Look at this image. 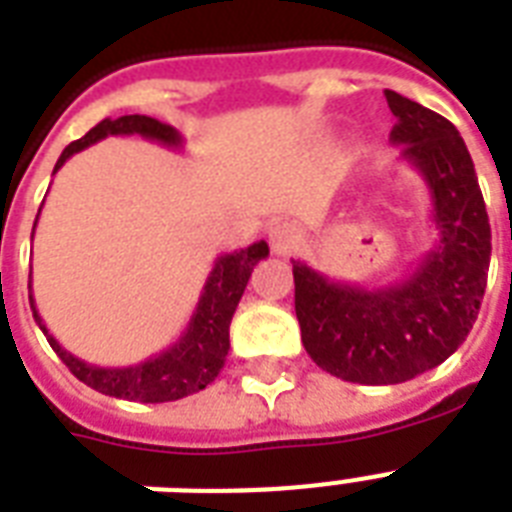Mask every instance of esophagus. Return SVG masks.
<instances>
[{
    "label": "esophagus",
    "instance_id": "obj_1",
    "mask_svg": "<svg viewBox=\"0 0 512 512\" xmlns=\"http://www.w3.org/2000/svg\"><path fill=\"white\" fill-rule=\"evenodd\" d=\"M268 239H271L273 255H292V252L300 247V231L289 223L276 225Z\"/></svg>",
    "mask_w": 512,
    "mask_h": 512
}]
</instances>
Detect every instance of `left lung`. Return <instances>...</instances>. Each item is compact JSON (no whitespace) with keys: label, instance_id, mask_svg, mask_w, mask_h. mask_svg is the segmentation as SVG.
Returning <instances> with one entry per match:
<instances>
[{"label":"left lung","instance_id":"left-lung-1","mask_svg":"<svg viewBox=\"0 0 512 512\" xmlns=\"http://www.w3.org/2000/svg\"><path fill=\"white\" fill-rule=\"evenodd\" d=\"M390 140L430 191L436 244L388 287L332 281L292 260L295 313L308 356L345 382L396 385L444 364L478 319L492 228L476 167L449 119L385 90Z\"/></svg>","mask_w":512,"mask_h":512}]
</instances>
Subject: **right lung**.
Returning a JSON list of instances; mask_svg holds the SVG:
<instances>
[{
    "instance_id": "1",
    "label": "right lung",
    "mask_w": 512,
    "mask_h": 512,
    "mask_svg": "<svg viewBox=\"0 0 512 512\" xmlns=\"http://www.w3.org/2000/svg\"><path fill=\"white\" fill-rule=\"evenodd\" d=\"M108 135H140V138L156 140L167 148L183 146V138L175 127L159 122V119H151V116L130 114L119 116V119H103L84 138L66 146L52 175L66 164V159L90 148L92 143L108 138ZM36 220H39V215H36ZM31 239H34V233H31ZM265 257H268L265 241H257L252 247L217 257L183 335L177 337L175 345H170L167 350L132 366H95L76 358L50 335V329L44 327L42 316L34 305V295H28V303H31L36 324L44 332L47 342L58 353L60 361L71 369L76 380H82L84 385H90L92 390L106 393V396L140 401V404H164V401H177V398L199 393L220 374L228 348H231L228 327H231L236 305L247 289V281L255 271V265ZM28 289H31V284H28Z\"/></svg>"
}]
</instances>
